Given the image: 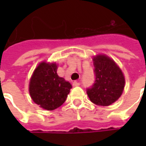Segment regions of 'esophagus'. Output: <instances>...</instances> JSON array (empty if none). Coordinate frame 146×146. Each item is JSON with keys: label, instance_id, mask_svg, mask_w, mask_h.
Returning <instances> with one entry per match:
<instances>
[{"label": "esophagus", "instance_id": "34e87169", "mask_svg": "<svg viewBox=\"0 0 146 146\" xmlns=\"http://www.w3.org/2000/svg\"><path fill=\"white\" fill-rule=\"evenodd\" d=\"M79 85H80V83L78 82V81H76V80L73 81V87H77V86H79Z\"/></svg>", "mask_w": 146, "mask_h": 146}]
</instances>
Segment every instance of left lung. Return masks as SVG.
<instances>
[{
  "label": "left lung",
  "instance_id": "left-lung-1",
  "mask_svg": "<svg viewBox=\"0 0 146 146\" xmlns=\"http://www.w3.org/2000/svg\"><path fill=\"white\" fill-rule=\"evenodd\" d=\"M93 61L96 80L87 94L93 103L109 106L122 95L125 77L116 62L106 54H96Z\"/></svg>",
  "mask_w": 146,
  "mask_h": 146
}]
</instances>
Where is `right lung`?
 Listing matches in <instances>:
<instances>
[{"label": "right lung", "mask_w": 146, "mask_h": 146, "mask_svg": "<svg viewBox=\"0 0 146 146\" xmlns=\"http://www.w3.org/2000/svg\"><path fill=\"white\" fill-rule=\"evenodd\" d=\"M58 64L46 60L35 68L29 83V92L33 102L51 111L63 104L72 85L57 73Z\"/></svg>", "instance_id": "right-lung-1"}]
</instances>
